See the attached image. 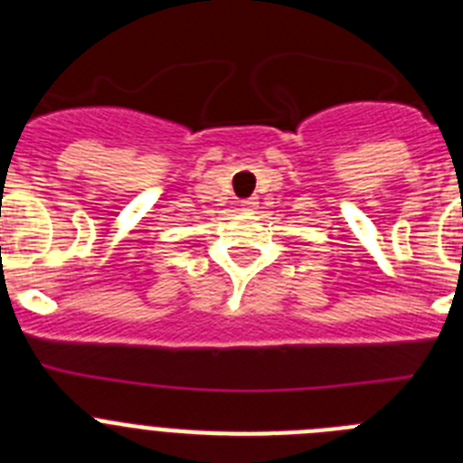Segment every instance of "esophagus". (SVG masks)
I'll use <instances>...</instances> for the list:
<instances>
[{"instance_id":"34e87169","label":"esophagus","mask_w":463,"mask_h":463,"mask_svg":"<svg viewBox=\"0 0 463 463\" xmlns=\"http://www.w3.org/2000/svg\"><path fill=\"white\" fill-rule=\"evenodd\" d=\"M257 196H250V199H245V202H241V206H243V211H255L257 208Z\"/></svg>"}]
</instances>
